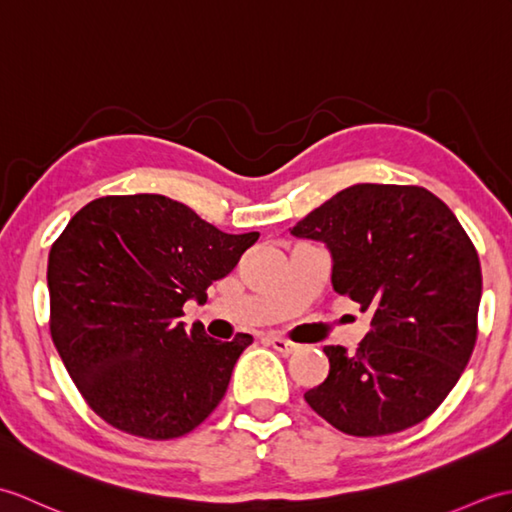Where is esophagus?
I'll return each mask as SVG.
<instances>
[{
  "instance_id": "obj_1",
  "label": "esophagus",
  "mask_w": 512,
  "mask_h": 512,
  "mask_svg": "<svg viewBox=\"0 0 512 512\" xmlns=\"http://www.w3.org/2000/svg\"><path fill=\"white\" fill-rule=\"evenodd\" d=\"M268 341H270V345H273L279 354H286V356H288V354L299 350L297 343H292V341H288V339H281V336H277V334L268 336Z\"/></svg>"
}]
</instances>
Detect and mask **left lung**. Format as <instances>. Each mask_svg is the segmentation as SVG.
<instances>
[{"mask_svg":"<svg viewBox=\"0 0 512 512\" xmlns=\"http://www.w3.org/2000/svg\"><path fill=\"white\" fill-rule=\"evenodd\" d=\"M290 233L325 244L332 288L372 314L347 354L325 345L330 374L303 394L350 436H387L422 422L458 383L477 339L480 257L458 217L422 187L354 184Z\"/></svg>","mask_w":512,"mask_h":512,"instance_id":"8db88e82","label":"left lung"}]
</instances>
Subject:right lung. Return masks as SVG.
<instances>
[{
  "mask_svg": "<svg viewBox=\"0 0 512 512\" xmlns=\"http://www.w3.org/2000/svg\"><path fill=\"white\" fill-rule=\"evenodd\" d=\"M257 237L224 233L156 193L107 195L72 217L48 257L50 334L94 413L149 440L209 418L253 336L215 341L178 319Z\"/></svg>",
  "mask_w": 512,
  "mask_h": 512,
  "instance_id": "1",
  "label": "right lung"
}]
</instances>
